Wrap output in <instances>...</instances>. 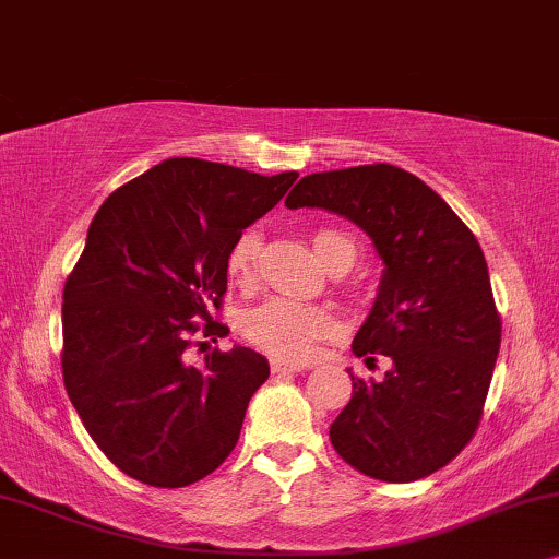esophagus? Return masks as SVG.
Here are the masks:
<instances>
[{
	"label": "esophagus",
	"instance_id": "esophagus-1",
	"mask_svg": "<svg viewBox=\"0 0 559 559\" xmlns=\"http://www.w3.org/2000/svg\"><path fill=\"white\" fill-rule=\"evenodd\" d=\"M271 370L275 376L304 373V370H309V362H292V360H281V357H271Z\"/></svg>",
	"mask_w": 559,
	"mask_h": 559
}]
</instances>
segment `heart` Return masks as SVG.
<instances>
[{
  "mask_svg": "<svg viewBox=\"0 0 559 559\" xmlns=\"http://www.w3.org/2000/svg\"><path fill=\"white\" fill-rule=\"evenodd\" d=\"M311 248L326 267H353L357 242L334 227H317ZM263 237L255 227L242 229L227 252V273L237 284H250L258 271V255ZM332 330V314L324 307L301 304L286 296H273L245 311L242 334L252 345L267 349L281 360H304Z\"/></svg>",
  "mask_w": 559,
  "mask_h": 559,
  "instance_id": "obj_1",
  "label": "heart"
}]
</instances>
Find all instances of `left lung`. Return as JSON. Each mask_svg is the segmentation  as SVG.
<instances>
[{
	"label": "left lung",
	"instance_id": "left-lung-1",
	"mask_svg": "<svg viewBox=\"0 0 559 559\" xmlns=\"http://www.w3.org/2000/svg\"><path fill=\"white\" fill-rule=\"evenodd\" d=\"M286 206L353 219L385 263L353 353L368 362L385 355L393 368L383 381L349 376L353 399L332 421V448L376 480L427 478L473 440L501 345L478 240L440 193L391 163L304 176Z\"/></svg>",
	"mask_w": 559,
	"mask_h": 559
}]
</instances>
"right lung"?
Returning <instances> with one entry per match:
<instances>
[{
	"label": "right lung",
	"mask_w": 559,
	"mask_h": 559,
	"mask_svg": "<svg viewBox=\"0 0 559 559\" xmlns=\"http://www.w3.org/2000/svg\"><path fill=\"white\" fill-rule=\"evenodd\" d=\"M296 178L170 158L111 191L92 219L63 286V385L96 448L130 478L183 488L235 450L267 360L214 347L193 368L186 349L229 332L217 319L227 252Z\"/></svg>",
	"instance_id": "obj_1"
}]
</instances>
